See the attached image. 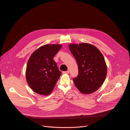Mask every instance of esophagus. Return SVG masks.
<instances>
[{
    "label": "esophagus",
    "instance_id": "esophagus-1",
    "mask_svg": "<svg viewBox=\"0 0 130 130\" xmlns=\"http://www.w3.org/2000/svg\"><path fill=\"white\" fill-rule=\"evenodd\" d=\"M69 73H70V72H69V71L63 72V74H69Z\"/></svg>",
    "mask_w": 130,
    "mask_h": 130
}]
</instances>
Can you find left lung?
<instances>
[{
	"mask_svg": "<svg viewBox=\"0 0 130 130\" xmlns=\"http://www.w3.org/2000/svg\"><path fill=\"white\" fill-rule=\"evenodd\" d=\"M69 48L76 59L78 75L73 79L77 89L83 94L96 91L103 84L107 75V66L102 53L88 43L70 44Z\"/></svg>",
	"mask_w": 130,
	"mask_h": 130,
	"instance_id": "1",
	"label": "left lung"
}]
</instances>
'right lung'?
Listing matches in <instances>:
<instances>
[{"instance_id":"obj_1","label":"right lung","mask_w":130,"mask_h":130,"mask_svg":"<svg viewBox=\"0 0 130 130\" xmlns=\"http://www.w3.org/2000/svg\"><path fill=\"white\" fill-rule=\"evenodd\" d=\"M62 45L46 44L34 51L27 62L26 78L31 89L43 95L53 91L61 72L53 59Z\"/></svg>"}]
</instances>
